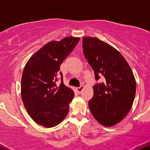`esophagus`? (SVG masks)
Returning <instances> with one entry per match:
<instances>
[{"label":"esophagus","mask_w":150,"mask_h":150,"mask_svg":"<svg viewBox=\"0 0 150 150\" xmlns=\"http://www.w3.org/2000/svg\"><path fill=\"white\" fill-rule=\"evenodd\" d=\"M83 89H84L83 85H81L80 87H77V88H76V90H77V92L79 93V94H80V93L82 92V91L83 90Z\"/></svg>","instance_id":"esophagus-1"}]
</instances>
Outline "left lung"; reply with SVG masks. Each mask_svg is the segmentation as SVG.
I'll list each match as a JSON object with an SVG mask.
<instances>
[{
    "label": "left lung",
    "instance_id": "1",
    "mask_svg": "<svg viewBox=\"0 0 150 150\" xmlns=\"http://www.w3.org/2000/svg\"><path fill=\"white\" fill-rule=\"evenodd\" d=\"M84 56L94 71V95L89 107L94 118L104 126H113L126 116L136 92L133 73L123 56L116 49L97 38L82 39Z\"/></svg>",
    "mask_w": 150,
    "mask_h": 150
}]
</instances>
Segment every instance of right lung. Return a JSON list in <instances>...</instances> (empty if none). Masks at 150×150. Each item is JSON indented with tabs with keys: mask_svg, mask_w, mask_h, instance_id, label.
<instances>
[{
	"mask_svg": "<svg viewBox=\"0 0 150 150\" xmlns=\"http://www.w3.org/2000/svg\"><path fill=\"white\" fill-rule=\"evenodd\" d=\"M69 37L51 41L30 58L21 80V96L31 118L39 125L51 128L59 124L69 111L74 92L63 84L60 65L80 41ZM61 76V83H57Z\"/></svg>",
	"mask_w": 150,
	"mask_h": 150,
	"instance_id": "1",
	"label": "right lung"
}]
</instances>
